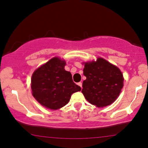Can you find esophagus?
<instances>
[{"label": "esophagus", "instance_id": "esophagus-1", "mask_svg": "<svg viewBox=\"0 0 148 148\" xmlns=\"http://www.w3.org/2000/svg\"><path fill=\"white\" fill-rule=\"evenodd\" d=\"M78 85H79V86H80V87H81V88H82V83H81V82L78 83Z\"/></svg>", "mask_w": 148, "mask_h": 148}]
</instances>
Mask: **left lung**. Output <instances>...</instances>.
Wrapping results in <instances>:
<instances>
[{
	"mask_svg": "<svg viewBox=\"0 0 148 148\" xmlns=\"http://www.w3.org/2000/svg\"><path fill=\"white\" fill-rule=\"evenodd\" d=\"M82 93L88 102L97 107L111 104L123 88L124 78L116 66L101 58L85 63Z\"/></svg>",
	"mask_w": 148,
	"mask_h": 148,
	"instance_id": "1",
	"label": "left lung"
}]
</instances>
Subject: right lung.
<instances>
[{
	"instance_id": "obj_1",
	"label": "right lung",
	"mask_w": 148,
	"mask_h": 148,
	"mask_svg": "<svg viewBox=\"0 0 148 148\" xmlns=\"http://www.w3.org/2000/svg\"><path fill=\"white\" fill-rule=\"evenodd\" d=\"M65 61L53 58L34 72L31 89L35 99L43 106L57 110L69 102L71 95L80 91L74 84L72 74L64 69Z\"/></svg>"
}]
</instances>
